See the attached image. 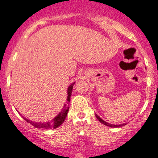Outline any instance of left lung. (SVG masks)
Instances as JSON below:
<instances>
[{"mask_svg": "<svg viewBox=\"0 0 158 158\" xmlns=\"http://www.w3.org/2000/svg\"><path fill=\"white\" fill-rule=\"evenodd\" d=\"M95 115H96V117H97V118L100 121V122H101V123L104 124V125H105V126H109V127L118 128V127H121V126H125V125H126V124H121V125H112V124L107 123V122H106L105 121H104V120H103V119H101V118L99 117V116L97 115V114H95Z\"/></svg>", "mask_w": 158, "mask_h": 158, "instance_id": "8db88e82", "label": "left lung"}]
</instances>
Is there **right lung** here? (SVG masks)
I'll list each match as a JSON object with an SVG mask.
<instances>
[{
  "label": "right lung",
  "instance_id": "1",
  "mask_svg": "<svg viewBox=\"0 0 158 158\" xmlns=\"http://www.w3.org/2000/svg\"><path fill=\"white\" fill-rule=\"evenodd\" d=\"M76 82H73L69 86L68 88V97H67V105L64 104V108L62 109L61 112L59 113L54 119L51 121V122H46V123H36V122H33L32 121L29 120V119L23 117V118L28 122V123H30L32 126H33L34 127L36 128H39V129H56V128L59 127V126H61V124L64 122V121L65 120V118L67 116L68 112H69V102H70V97L71 95H72V88H73V86H74V84Z\"/></svg>",
  "mask_w": 158,
  "mask_h": 158
}]
</instances>
